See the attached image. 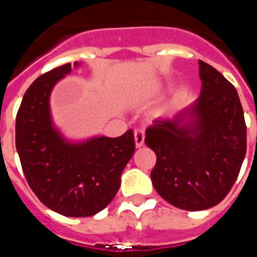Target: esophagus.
<instances>
[{
    "label": "esophagus",
    "instance_id": "1",
    "mask_svg": "<svg viewBox=\"0 0 257 257\" xmlns=\"http://www.w3.org/2000/svg\"><path fill=\"white\" fill-rule=\"evenodd\" d=\"M134 136H135L136 148H140V147H143V145H144V131L140 130V128L139 130H135Z\"/></svg>",
    "mask_w": 257,
    "mask_h": 257
}]
</instances>
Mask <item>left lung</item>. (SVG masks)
Returning a JSON list of instances; mask_svg holds the SVG:
<instances>
[{
    "mask_svg": "<svg viewBox=\"0 0 257 257\" xmlns=\"http://www.w3.org/2000/svg\"><path fill=\"white\" fill-rule=\"evenodd\" d=\"M201 94L172 118H158L145 131L157 162L154 189L175 207L201 211L225 198L246 156L243 109L234 86L199 60Z\"/></svg>",
    "mask_w": 257,
    "mask_h": 257,
    "instance_id": "1",
    "label": "left lung"
}]
</instances>
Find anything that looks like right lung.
Wrapping results in <instances>:
<instances>
[{
  "mask_svg": "<svg viewBox=\"0 0 257 257\" xmlns=\"http://www.w3.org/2000/svg\"><path fill=\"white\" fill-rule=\"evenodd\" d=\"M74 63V67H78ZM72 72L70 63L38 77L23 96L17 114L15 144L29 187L50 210L87 217L112 202L124 166L135 152L133 130L118 138L95 136L69 142L54 126L50 95Z\"/></svg>",
  "mask_w": 257,
  "mask_h": 257,
  "instance_id": "right-lung-1",
  "label": "right lung"
}]
</instances>
